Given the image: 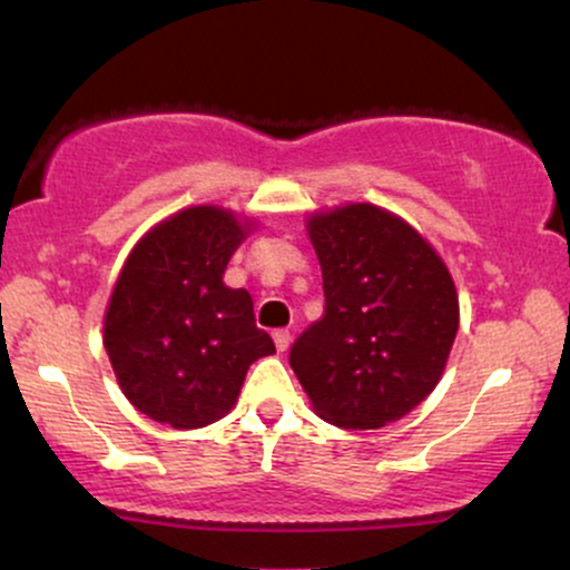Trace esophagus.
<instances>
[{"label":"esophagus","mask_w":570,"mask_h":570,"mask_svg":"<svg viewBox=\"0 0 570 570\" xmlns=\"http://www.w3.org/2000/svg\"><path fill=\"white\" fill-rule=\"evenodd\" d=\"M273 340H276V348L284 353L286 348H289V343H292L289 330H276V332H273Z\"/></svg>","instance_id":"34e87169"}]
</instances>
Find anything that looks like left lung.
<instances>
[{"label":"left lung","mask_w":570,"mask_h":570,"mask_svg":"<svg viewBox=\"0 0 570 570\" xmlns=\"http://www.w3.org/2000/svg\"><path fill=\"white\" fill-rule=\"evenodd\" d=\"M307 235L324 316L294 340L289 364L326 423L381 429L440 383L458 332L455 284L421 233L372 203L313 214Z\"/></svg>","instance_id":"obj_1"}]
</instances>
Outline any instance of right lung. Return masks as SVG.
Here are the masks:
<instances>
[{"mask_svg": "<svg viewBox=\"0 0 570 570\" xmlns=\"http://www.w3.org/2000/svg\"><path fill=\"white\" fill-rule=\"evenodd\" d=\"M246 233L233 212L193 206L155 225L122 265L104 348L122 394L153 421L208 426L233 407L248 367L276 353L252 294L222 281Z\"/></svg>", "mask_w": 570, "mask_h": 570, "instance_id": "1", "label": "right lung"}]
</instances>
